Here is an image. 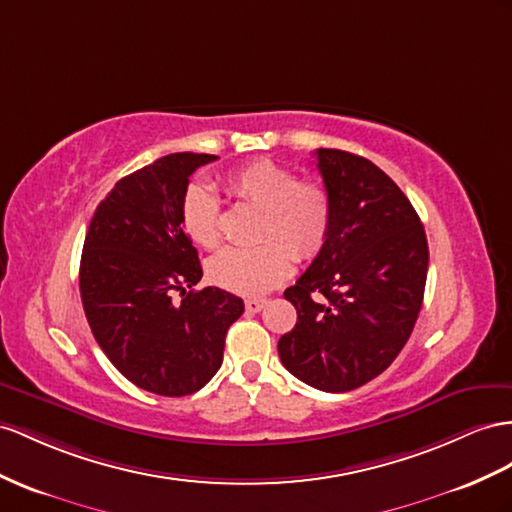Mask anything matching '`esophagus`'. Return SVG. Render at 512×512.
Masks as SVG:
<instances>
[{"instance_id":"esophagus-1","label":"esophagus","mask_w":512,"mask_h":512,"mask_svg":"<svg viewBox=\"0 0 512 512\" xmlns=\"http://www.w3.org/2000/svg\"><path fill=\"white\" fill-rule=\"evenodd\" d=\"M266 305H268L266 298H248L246 300V311L248 313H259Z\"/></svg>"}]
</instances>
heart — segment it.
Returning <instances> with one entry per match:
<instances>
[{
  "mask_svg": "<svg viewBox=\"0 0 512 512\" xmlns=\"http://www.w3.org/2000/svg\"><path fill=\"white\" fill-rule=\"evenodd\" d=\"M235 199L261 212L255 246H231L209 259V279L229 292L259 296L290 277L294 257H316L331 231V196L322 183L298 181L296 173L270 160L235 170L225 181ZM181 222L203 248L222 242L218 196L192 183L181 199Z\"/></svg>",
  "mask_w": 512,
  "mask_h": 512,
  "instance_id": "heart-1",
  "label": "heart"
}]
</instances>
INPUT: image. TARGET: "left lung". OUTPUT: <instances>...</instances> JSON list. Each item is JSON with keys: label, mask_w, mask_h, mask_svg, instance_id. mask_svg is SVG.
Here are the masks:
<instances>
[{"label": "left lung", "mask_w": 512, "mask_h": 512, "mask_svg": "<svg viewBox=\"0 0 512 512\" xmlns=\"http://www.w3.org/2000/svg\"><path fill=\"white\" fill-rule=\"evenodd\" d=\"M331 231L287 287L296 326L279 339L287 372L342 393L370 383L400 355L424 300L428 242L411 201L361 155L318 149Z\"/></svg>", "instance_id": "8db88e82"}]
</instances>
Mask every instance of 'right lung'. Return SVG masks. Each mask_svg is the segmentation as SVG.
Instances as JSON below:
<instances>
[{"label":"right lung","instance_id":"obj_1","mask_svg":"<svg viewBox=\"0 0 512 512\" xmlns=\"http://www.w3.org/2000/svg\"><path fill=\"white\" fill-rule=\"evenodd\" d=\"M207 153H170L116 181L84 240L80 294L97 344L127 381L157 396H190L222 365L242 298L203 277L181 222V199ZM182 294L175 304L172 292Z\"/></svg>","mask_w":512,"mask_h":512}]
</instances>
